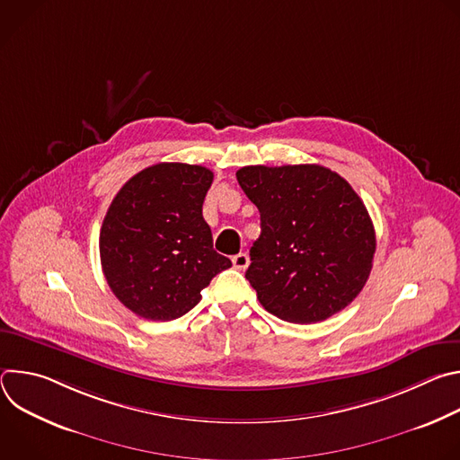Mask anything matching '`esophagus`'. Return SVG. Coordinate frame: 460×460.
Returning a JSON list of instances; mask_svg holds the SVG:
<instances>
[{
  "mask_svg": "<svg viewBox=\"0 0 460 460\" xmlns=\"http://www.w3.org/2000/svg\"><path fill=\"white\" fill-rule=\"evenodd\" d=\"M233 266H234V270L243 271V270L249 266V256H247L245 252L234 254V256H233Z\"/></svg>",
  "mask_w": 460,
  "mask_h": 460,
  "instance_id": "1",
  "label": "esophagus"
}]
</instances>
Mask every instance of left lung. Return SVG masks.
I'll return each instance as SVG.
<instances>
[{"instance_id": "left-lung-1", "label": "left lung", "mask_w": 460, "mask_h": 460, "mask_svg": "<svg viewBox=\"0 0 460 460\" xmlns=\"http://www.w3.org/2000/svg\"><path fill=\"white\" fill-rule=\"evenodd\" d=\"M260 211L245 279L260 304L293 323H314L351 304L366 286L376 247L360 196L316 165H247L236 171Z\"/></svg>"}]
</instances>
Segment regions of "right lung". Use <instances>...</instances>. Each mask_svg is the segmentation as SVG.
Masks as SVG:
<instances>
[{
	"instance_id": "obj_1",
	"label": "right lung",
	"mask_w": 460,
	"mask_h": 460,
	"mask_svg": "<svg viewBox=\"0 0 460 460\" xmlns=\"http://www.w3.org/2000/svg\"><path fill=\"white\" fill-rule=\"evenodd\" d=\"M213 172L202 165L156 164L114 196L100 231L102 270L111 291L147 320H174L200 302L231 260L213 249L202 217Z\"/></svg>"
}]
</instances>
